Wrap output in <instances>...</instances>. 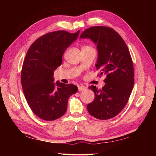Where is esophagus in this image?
Wrapping results in <instances>:
<instances>
[{"label":"esophagus","mask_w":156,"mask_h":156,"mask_svg":"<svg viewBox=\"0 0 156 156\" xmlns=\"http://www.w3.org/2000/svg\"><path fill=\"white\" fill-rule=\"evenodd\" d=\"M78 91L80 92L84 91L87 89V88H86V87H84V86H78Z\"/></svg>","instance_id":"1"}]
</instances>
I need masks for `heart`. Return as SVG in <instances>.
<instances>
[{
	"instance_id": "obj_1",
	"label": "heart",
	"mask_w": 156,
	"mask_h": 156,
	"mask_svg": "<svg viewBox=\"0 0 156 156\" xmlns=\"http://www.w3.org/2000/svg\"><path fill=\"white\" fill-rule=\"evenodd\" d=\"M84 47H89V46H84Z\"/></svg>"
}]
</instances>
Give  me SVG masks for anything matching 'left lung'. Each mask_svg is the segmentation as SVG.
Masks as SVG:
<instances>
[{
	"instance_id": "8db88e82",
	"label": "left lung",
	"mask_w": 156,
	"mask_h": 156,
	"mask_svg": "<svg viewBox=\"0 0 156 156\" xmlns=\"http://www.w3.org/2000/svg\"><path fill=\"white\" fill-rule=\"evenodd\" d=\"M80 38H89L97 46L96 64L98 76L106 75L102 89L90 86L94 100L88 104V111L94 117L106 120L115 117L127 105L134 84V69L127 45L117 31L105 26L91 27Z\"/></svg>"
}]
</instances>
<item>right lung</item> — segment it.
Returning <instances> with one entry per match:
<instances>
[{
	"label": "right lung",
	"instance_id": "1",
	"mask_svg": "<svg viewBox=\"0 0 156 156\" xmlns=\"http://www.w3.org/2000/svg\"><path fill=\"white\" fill-rule=\"evenodd\" d=\"M79 33H48L36 39L26 54L21 69L22 88L31 111L43 120L54 121L64 115L69 96L78 91L72 84L57 82L55 87L53 76L62 64L65 50Z\"/></svg>",
	"mask_w": 156,
	"mask_h": 156
}]
</instances>
